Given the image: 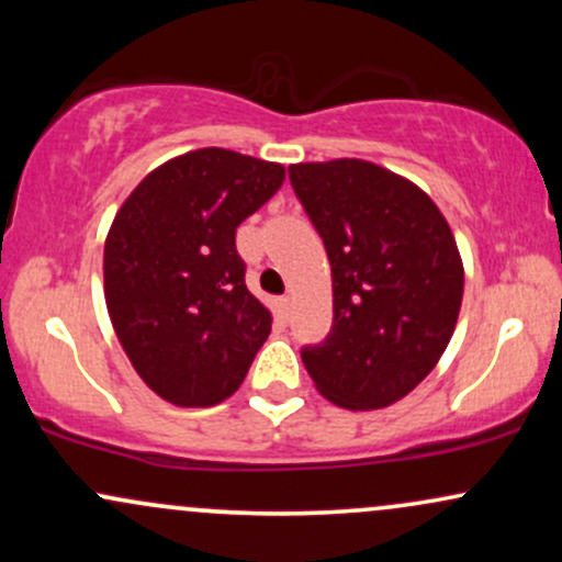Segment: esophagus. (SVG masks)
<instances>
[{
  "instance_id": "1",
  "label": "esophagus",
  "mask_w": 562,
  "mask_h": 562,
  "mask_svg": "<svg viewBox=\"0 0 562 562\" xmlns=\"http://www.w3.org/2000/svg\"><path fill=\"white\" fill-rule=\"evenodd\" d=\"M274 306H277V314H280V319H288L290 317V306H293V303H290L288 295H280V299L274 301Z\"/></svg>"
}]
</instances>
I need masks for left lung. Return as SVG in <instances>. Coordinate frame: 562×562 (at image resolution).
Masks as SVG:
<instances>
[{
    "mask_svg": "<svg viewBox=\"0 0 562 562\" xmlns=\"http://www.w3.org/2000/svg\"><path fill=\"white\" fill-rule=\"evenodd\" d=\"M333 269V327L301 359L325 398L383 409L447 351L460 314V250L417 184L370 160L288 169Z\"/></svg>",
    "mask_w": 562,
    "mask_h": 562,
    "instance_id": "8db88e82",
    "label": "left lung"
}]
</instances>
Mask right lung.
<instances>
[{
	"mask_svg": "<svg viewBox=\"0 0 562 562\" xmlns=\"http://www.w3.org/2000/svg\"><path fill=\"white\" fill-rule=\"evenodd\" d=\"M285 182V169L222 147L158 166L113 218L105 301L137 375L177 406L232 396L272 333L245 285L235 232Z\"/></svg>",
	"mask_w": 562,
	"mask_h": 562,
	"instance_id": "1",
	"label": "right lung"
}]
</instances>
